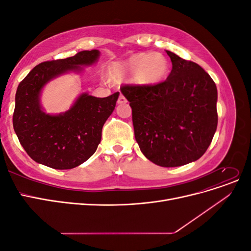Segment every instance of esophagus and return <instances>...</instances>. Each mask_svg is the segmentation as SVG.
<instances>
[{
  "label": "esophagus",
  "mask_w": 251,
  "mask_h": 251,
  "mask_svg": "<svg viewBox=\"0 0 251 251\" xmlns=\"http://www.w3.org/2000/svg\"><path fill=\"white\" fill-rule=\"evenodd\" d=\"M127 100H126V98L124 96V95H119V97H118V100H117V103H119V104H121V103H126Z\"/></svg>",
  "instance_id": "1"
}]
</instances>
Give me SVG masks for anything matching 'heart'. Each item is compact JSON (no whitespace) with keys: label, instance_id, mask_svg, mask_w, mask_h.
<instances>
[{"label":"heart","instance_id":"b5f03b06","mask_svg":"<svg viewBox=\"0 0 251 251\" xmlns=\"http://www.w3.org/2000/svg\"><path fill=\"white\" fill-rule=\"evenodd\" d=\"M169 70L168 58L159 52H140L110 67L113 78L121 80L134 77L136 81L143 85H155L162 81Z\"/></svg>","mask_w":251,"mask_h":251}]
</instances>
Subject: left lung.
Masks as SVG:
<instances>
[{"label":"left lung","instance_id":"1","mask_svg":"<svg viewBox=\"0 0 251 251\" xmlns=\"http://www.w3.org/2000/svg\"><path fill=\"white\" fill-rule=\"evenodd\" d=\"M173 69L157 85L123 86L130 101L135 139L150 161L175 168L206 151L218 125L215 81L198 64L166 50Z\"/></svg>","mask_w":251,"mask_h":251}]
</instances>
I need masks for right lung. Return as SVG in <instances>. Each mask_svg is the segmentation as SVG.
Masks as SVG:
<instances>
[{
    "label": "right lung",
    "mask_w": 251,
    "mask_h": 251,
    "mask_svg": "<svg viewBox=\"0 0 251 251\" xmlns=\"http://www.w3.org/2000/svg\"><path fill=\"white\" fill-rule=\"evenodd\" d=\"M100 56V50L81 51L74 56L35 66L16 93L13 128L30 158L55 170H70L92 156L101 139L105 121L115 109L119 92L108 97L81 93L71 108L47 114L41 103L44 87L60 75L80 73Z\"/></svg>",
    "instance_id": "1"
}]
</instances>
